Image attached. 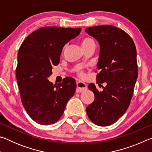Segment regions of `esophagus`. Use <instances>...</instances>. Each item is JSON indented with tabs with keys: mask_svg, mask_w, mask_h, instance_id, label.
Masks as SVG:
<instances>
[{
	"mask_svg": "<svg viewBox=\"0 0 152 152\" xmlns=\"http://www.w3.org/2000/svg\"><path fill=\"white\" fill-rule=\"evenodd\" d=\"M77 88H76V92H81L84 91H86L87 89V86L86 84L83 83L81 82H77L76 83Z\"/></svg>",
	"mask_w": 152,
	"mask_h": 152,
	"instance_id": "34e87169",
	"label": "esophagus"
}]
</instances>
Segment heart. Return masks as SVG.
<instances>
[{
  "label": "heart",
  "mask_w": 152,
  "mask_h": 152,
  "mask_svg": "<svg viewBox=\"0 0 152 152\" xmlns=\"http://www.w3.org/2000/svg\"><path fill=\"white\" fill-rule=\"evenodd\" d=\"M91 43H94V41L92 39H91V38H88V37L84 38V39H82L81 41V45L82 48L87 47V46L89 45L90 44H91ZM78 75L81 77H83L84 75L83 71L81 70L80 69H78Z\"/></svg>",
  "instance_id": "heart-1"
}]
</instances>
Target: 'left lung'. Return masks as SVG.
Segmentation results:
<instances>
[{
  "mask_svg": "<svg viewBox=\"0 0 152 152\" xmlns=\"http://www.w3.org/2000/svg\"><path fill=\"white\" fill-rule=\"evenodd\" d=\"M85 31L100 44L97 84L107 83L101 92L88 84L94 100L86 113L95 125L109 126L123 115L132 101L138 76L136 48L127 33L113 25L90 27Z\"/></svg>",
  "mask_w": 152,
  "mask_h": 152,
  "instance_id": "left-lung-1",
  "label": "left lung"
}]
</instances>
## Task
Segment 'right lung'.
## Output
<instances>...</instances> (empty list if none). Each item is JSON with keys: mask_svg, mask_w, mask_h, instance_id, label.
<instances>
[{"mask_svg": "<svg viewBox=\"0 0 152 152\" xmlns=\"http://www.w3.org/2000/svg\"><path fill=\"white\" fill-rule=\"evenodd\" d=\"M81 28L44 27L25 38L18 52L16 77L20 99L27 114L36 123L48 125L62 116L76 83L66 77L58 86L48 80L53 65L60 62L62 48L77 37Z\"/></svg>", "mask_w": 152, "mask_h": 152, "instance_id": "right-lung-1", "label": "right lung"}]
</instances>
